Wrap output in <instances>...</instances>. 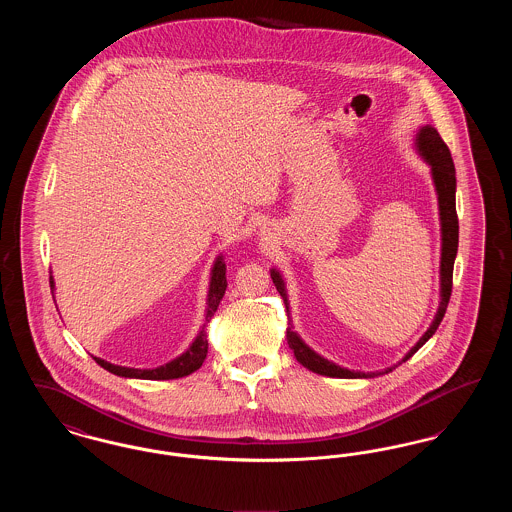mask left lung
<instances>
[{"label":"left lung","mask_w":512,"mask_h":512,"mask_svg":"<svg viewBox=\"0 0 512 512\" xmlns=\"http://www.w3.org/2000/svg\"><path fill=\"white\" fill-rule=\"evenodd\" d=\"M414 146L418 149V153L422 155V159L430 165L432 180H434V186H436V192H438L439 224H441V263H439V282H441L439 284V288H441L439 290V297H441V301H439L438 313H436V317L432 320L430 328L424 332V336L420 340L416 341L413 349L401 359V363L411 359L414 353L436 334L439 322L445 317V311H447V305H449V297H451V288H453V265H455L457 247H459V219H457V207H455L457 178H455V165H453V159H451V151H449V147L445 146V142L441 140L438 130L434 126H430V124L422 126L416 132ZM270 278H272L278 293L282 295L284 305H286V313H288V318H290V301H288V292H286L284 278H282V274L276 268L270 270ZM286 340H288V345H290L295 359L301 365L309 368V370H313V372H317V374H322V376H330V378H374L378 374H388L397 366H390V368H386L382 372H370V374L341 368L340 365L320 357L305 341L301 340L297 336V332H293L292 320H290V326L286 330Z\"/></svg>","instance_id":"obj_1"}]
</instances>
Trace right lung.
I'll use <instances>...</instances> for the list:
<instances>
[{
    "label": "right lung",
    "mask_w": 512,
    "mask_h": 512,
    "mask_svg": "<svg viewBox=\"0 0 512 512\" xmlns=\"http://www.w3.org/2000/svg\"><path fill=\"white\" fill-rule=\"evenodd\" d=\"M49 286H51V292L55 288V282H53V276H49ZM226 265H224V259L222 255L217 257L213 270H211V282H209V293H207V309H205V324L201 326L197 338L192 341V345L176 359H172L171 363L167 365L157 366V368H128V366L113 365V363H107L99 357H94L96 363L101 368L109 370L111 374H117L122 378H140V380H174V378H182V376H188L195 372L199 366L203 365L205 357H207V334H205V326L207 322L213 318V315L217 313L219 309L220 299L226 292Z\"/></svg>",
    "instance_id": "obj_1"
}]
</instances>
